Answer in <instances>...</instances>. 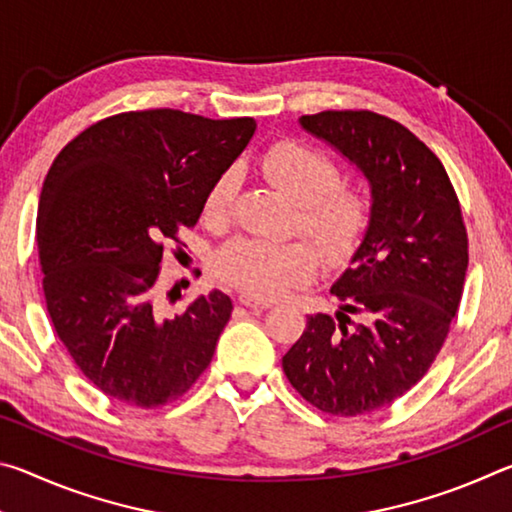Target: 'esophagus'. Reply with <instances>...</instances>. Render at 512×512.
I'll return each instance as SVG.
<instances>
[{
  "mask_svg": "<svg viewBox=\"0 0 512 512\" xmlns=\"http://www.w3.org/2000/svg\"><path fill=\"white\" fill-rule=\"evenodd\" d=\"M237 300H239V305H244L248 309H255V311H264V309H268V307L273 305L271 300L259 298V296H255V293H250V291H239Z\"/></svg>",
  "mask_w": 512,
  "mask_h": 512,
  "instance_id": "esophagus-1",
  "label": "esophagus"
}]
</instances>
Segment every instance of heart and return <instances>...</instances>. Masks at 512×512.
<instances>
[{"label":"heart","instance_id":"b5f03b06","mask_svg":"<svg viewBox=\"0 0 512 512\" xmlns=\"http://www.w3.org/2000/svg\"><path fill=\"white\" fill-rule=\"evenodd\" d=\"M259 169L291 201L298 203L300 225L316 241L325 259L348 257L370 221V203L363 192L339 185V169L325 153L298 140L268 146ZM237 192V173L223 171L207 189L203 219L225 225ZM318 268L316 250L300 239H239L221 250L216 273L255 296H284L307 282Z\"/></svg>","mask_w":512,"mask_h":512}]
</instances>
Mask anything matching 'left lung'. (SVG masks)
<instances>
[{
	"instance_id": "obj_1",
	"label": "left lung",
	"mask_w": 512,
	"mask_h": 512,
	"mask_svg": "<svg viewBox=\"0 0 512 512\" xmlns=\"http://www.w3.org/2000/svg\"><path fill=\"white\" fill-rule=\"evenodd\" d=\"M370 187V221L332 291L334 318H307L284 375L329 415H361L413 388L436 359L463 296L467 235L436 155L409 128L370 110L302 115Z\"/></svg>"
}]
</instances>
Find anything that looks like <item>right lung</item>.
<instances>
[{"label": "right lung", "mask_w": 512, "mask_h": 512, "mask_svg": "<svg viewBox=\"0 0 512 512\" xmlns=\"http://www.w3.org/2000/svg\"><path fill=\"white\" fill-rule=\"evenodd\" d=\"M255 128L253 117L121 112L85 128L51 164L36 237L47 311L69 357L110 400L158 409L210 366L232 300L214 289L164 314L160 241L196 225L207 189Z\"/></svg>", "instance_id": "obj_1"}]
</instances>
